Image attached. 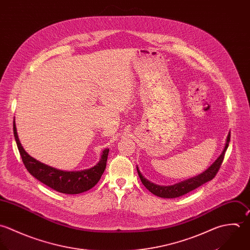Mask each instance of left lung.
<instances>
[{
    "instance_id": "obj_1",
    "label": "left lung",
    "mask_w": 250,
    "mask_h": 250,
    "mask_svg": "<svg viewBox=\"0 0 250 250\" xmlns=\"http://www.w3.org/2000/svg\"><path fill=\"white\" fill-rule=\"evenodd\" d=\"M230 134L228 135L227 137V142H226V145H225V147L221 153V155L216 159V161L209 167L207 170H205L203 173L195 176V177H192V178H189L187 180H184V181H181L179 183H176L174 185H169V186H160V185H156L152 182H150L149 180H147L146 178H145L143 176V174L141 173V171L139 170V167H137V170H138V173L140 175V178L143 182V184L154 195L158 196V197H161V198H176V197H180L196 188H198L199 186L203 185L204 183L211 180L215 175L216 173L218 172V169L220 168V166L223 162V159H224V155H225V152L228 148V146H229V142H230Z\"/></svg>"
}]
</instances>
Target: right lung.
Instances as JSON below:
<instances>
[{
  "label": "right lung",
  "mask_w": 250,
  "mask_h": 250,
  "mask_svg": "<svg viewBox=\"0 0 250 250\" xmlns=\"http://www.w3.org/2000/svg\"><path fill=\"white\" fill-rule=\"evenodd\" d=\"M13 134L20 156L27 170L38 180L57 192L64 194H80L85 192L98 183L104 171L109 151L108 148L103 151L101 160L96 166L81 171H64L39 162L24 150L19 142L14 121Z\"/></svg>",
  "instance_id": "obj_1"
}]
</instances>
